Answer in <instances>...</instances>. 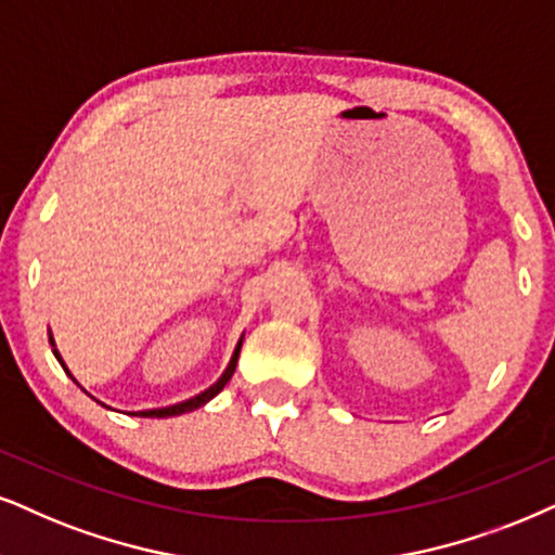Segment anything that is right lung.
Returning a JSON list of instances; mask_svg holds the SVG:
<instances>
[{"label": "right lung", "instance_id": "right-lung-1", "mask_svg": "<svg viewBox=\"0 0 555 555\" xmlns=\"http://www.w3.org/2000/svg\"><path fill=\"white\" fill-rule=\"evenodd\" d=\"M51 343H53V338H51ZM241 346H243V338L237 340L235 353H233V359H230V363H228L225 374H222L220 378H217V382L212 384V387L202 391V395H196V397H192V399H186V402H179V404H171V406H160V410H143V412H135V415H138V417H173V415H184V412H192V410H196V406L207 404L209 399L217 397V395H220L222 389H225V384L230 382V376L235 374V363H237V356H241ZM53 353H55V359L61 361L59 350H53ZM61 366H63V371H66V374H68L66 363L61 361ZM68 376H72V374H68Z\"/></svg>", "mask_w": 555, "mask_h": 555}]
</instances>
